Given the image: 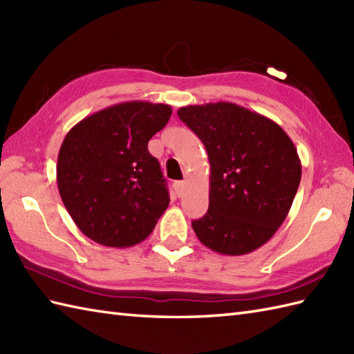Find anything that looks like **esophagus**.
<instances>
[{"mask_svg": "<svg viewBox=\"0 0 354 354\" xmlns=\"http://www.w3.org/2000/svg\"><path fill=\"white\" fill-rule=\"evenodd\" d=\"M173 189H175V193L178 198H181L184 192H185V183L184 181H176L175 184H173Z\"/></svg>", "mask_w": 354, "mask_h": 354, "instance_id": "34e87169", "label": "esophagus"}]
</instances>
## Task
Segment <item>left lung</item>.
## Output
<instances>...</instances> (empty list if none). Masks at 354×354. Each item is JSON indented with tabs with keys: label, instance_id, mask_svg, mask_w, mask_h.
Returning <instances> with one entry per match:
<instances>
[{
	"label": "left lung",
	"instance_id": "obj_1",
	"mask_svg": "<svg viewBox=\"0 0 354 354\" xmlns=\"http://www.w3.org/2000/svg\"><path fill=\"white\" fill-rule=\"evenodd\" d=\"M178 115L204 142L209 161L208 212L192 222L193 231L214 252L255 251L281 227L301 181L292 140L272 120L236 103L190 104Z\"/></svg>",
	"mask_w": 354,
	"mask_h": 354
}]
</instances>
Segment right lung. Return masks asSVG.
<instances>
[{"instance_id":"obj_1","label":"right lung","mask_w":354,"mask_h":354,"mask_svg":"<svg viewBox=\"0 0 354 354\" xmlns=\"http://www.w3.org/2000/svg\"><path fill=\"white\" fill-rule=\"evenodd\" d=\"M171 106L124 102L82 120L57 156V189L66 212L94 242H142L169 207V192L147 142L167 124Z\"/></svg>"}]
</instances>
